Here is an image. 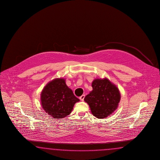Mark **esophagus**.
Here are the masks:
<instances>
[{
  "mask_svg": "<svg viewBox=\"0 0 160 160\" xmlns=\"http://www.w3.org/2000/svg\"><path fill=\"white\" fill-rule=\"evenodd\" d=\"M84 97H85V95H82V96H81L80 97H79V98H80V100L81 101H83V100H84Z\"/></svg>",
  "mask_w": 160,
  "mask_h": 160,
  "instance_id": "obj_1",
  "label": "esophagus"
}]
</instances>
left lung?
<instances>
[{"instance_id": "1", "label": "left lung", "mask_w": 160, "mask_h": 160, "mask_svg": "<svg viewBox=\"0 0 160 160\" xmlns=\"http://www.w3.org/2000/svg\"><path fill=\"white\" fill-rule=\"evenodd\" d=\"M92 90L84 100L90 108L94 116L104 118L114 112L120 101L121 95L118 88L108 78H97L92 84Z\"/></svg>"}]
</instances>
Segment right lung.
<instances>
[{
  "mask_svg": "<svg viewBox=\"0 0 160 160\" xmlns=\"http://www.w3.org/2000/svg\"><path fill=\"white\" fill-rule=\"evenodd\" d=\"M40 99L44 110L58 119L69 115L75 103L80 101L63 78H55L48 82L41 92Z\"/></svg>",
  "mask_w": 160,
  "mask_h": 160,
  "instance_id": "add662e5",
  "label": "right lung"
}]
</instances>
